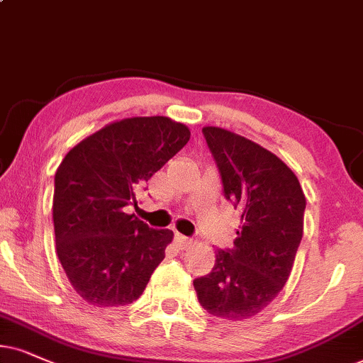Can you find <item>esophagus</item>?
<instances>
[{
    "instance_id": "1",
    "label": "esophagus",
    "mask_w": 363,
    "mask_h": 363,
    "mask_svg": "<svg viewBox=\"0 0 363 363\" xmlns=\"http://www.w3.org/2000/svg\"><path fill=\"white\" fill-rule=\"evenodd\" d=\"M174 240H176L177 246L181 247V250H184V247H187V246H191V245H192V240H191V238H187V236H184V235H181V233H177V231H176V235H174Z\"/></svg>"
}]
</instances>
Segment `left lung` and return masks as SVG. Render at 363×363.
I'll return each mask as SVG.
<instances>
[{"instance_id":"8db88e82","label":"left lung","mask_w":363,"mask_h":363,"mask_svg":"<svg viewBox=\"0 0 363 363\" xmlns=\"http://www.w3.org/2000/svg\"><path fill=\"white\" fill-rule=\"evenodd\" d=\"M203 134L241 228L235 246L216 253L211 273L194 279V290L208 313L246 320L272 303L290 277L306 199L291 169L269 150L219 127Z\"/></svg>"}]
</instances>
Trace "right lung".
<instances>
[{"label": "right lung", "instance_id": "obj_1", "mask_svg": "<svg viewBox=\"0 0 363 363\" xmlns=\"http://www.w3.org/2000/svg\"><path fill=\"white\" fill-rule=\"evenodd\" d=\"M169 117L112 122L77 144L55 174L57 255L73 290L94 306L135 301L166 256L171 229H154L135 214V192L189 140Z\"/></svg>", "mask_w": 363, "mask_h": 363}]
</instances>
